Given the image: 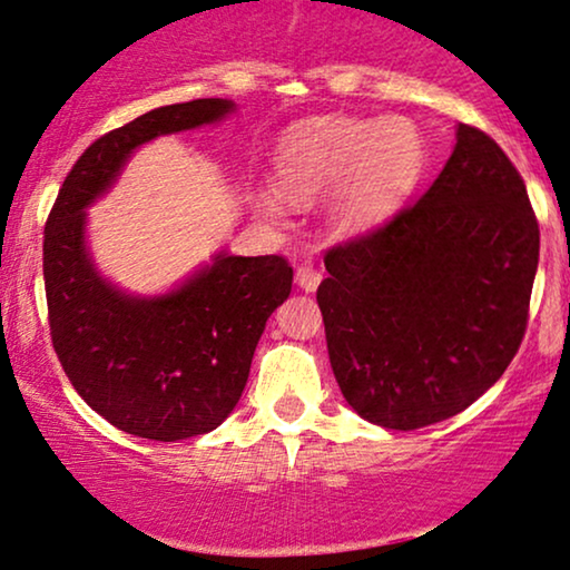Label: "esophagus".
Masks as SVG:
<instances>
[{
    "instance_id": "esophagus-1",
    "label": "esophagus",
    "mask_w": 570,
    "mask_h": 570,
    "mask_svg": "<svg viewBox=\"0 0 570 570\" xmlns=\"http://www.w3.org/2000/svg\"><path fill=\"white\" fill-rule=\"evenodd\" d=\"M294 278H297V284H299V289H305V292H315L317 286H321V271L315 268V265H309V263H302L299 268H297V273H294Z\"/></svg>"
}]
</instances>
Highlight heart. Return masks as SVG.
Returning <instances> with one entry per match:
<instances>
[{
  "label": "heart",
  "instance_id": "obj_1",
  "mask_svg": "<svg viewBox=\"0 0 570 570\" xmlns=\"http://www.w3.org/2000/svg\"><path fill=\"white\" fill-rule=\"evenodd\" d=\"M422 166V140L412 121L391 119H323L309 125L281 150L276 189L286 203H309L341 180L333 203V224L354 232L389 216L412 193ZM268 216L276 200H263Z\"/></svg>",
  "mask_w": 570,
  "mask_h": 570
}]
</instances>
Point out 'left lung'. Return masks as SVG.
Here are the masks:
<instances>
[{"instance_id":"obj_1","label":"left lung","mask_w":570,"mask_h":570,"mask_svg":"<svg viewBox=\"0 0 570 570\" xmlns=\"http://www.w3.org/2000/svg\"><path fill=\"white\" fill-rule=\"evenodd\" d=\"M537 261L519 169L488 132L459 125L420 200L325 253L317 305L348 406L389 430L464 412L519 352Z\"/></svg>"}]
</instances>
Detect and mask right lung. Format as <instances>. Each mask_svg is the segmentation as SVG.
<instances>
[{
	"mask_svg": "<svg viewBox=\"0 0 570 570\" xmlns=\"http://www.w3.org/2000/svg\"><path fill=\"white\" fill-rule=\"evenodd\" d=\"M226 98L158 106L90 142L43 226L51 344L82 401L130 435L185 440L216 430L245 391L257 341L289 297L281 255H216L164 297H130L98 276L86 249V208L158 135L226 117Z\"/></svg>",
	"mask_w": 570,
	"mask_h": 570,
	"instance_id": "right-lung-1",
	"label": "right lung"
}]
</instances>
